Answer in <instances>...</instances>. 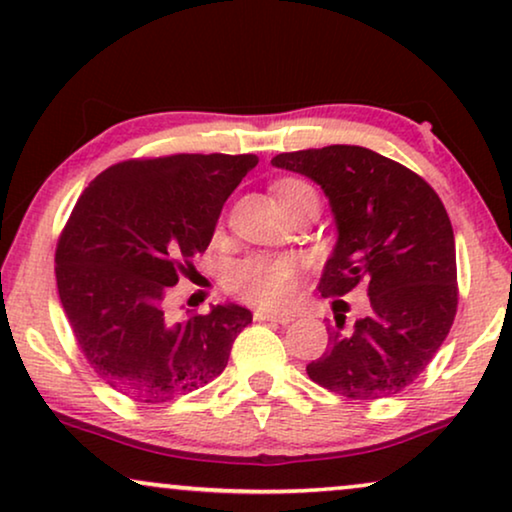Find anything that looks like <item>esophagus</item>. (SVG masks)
I'll return each instance as SVG.
<instances>
[{"label": "esophagus", "instance_id": "esophagus-1", "mask_svg": "<svg viewBox=\"0 0 512 512\" xmlns=\"http://www.w3.org/2000/svg\"><path fill=\"white\" fill-rule=\"evenodd\" d=\"M256 321H275V324H289L293 321L291 312H272V310H256L254 312Z\"/></svg>", "mask_w": 512, "mask_h": 512}]
</instances>
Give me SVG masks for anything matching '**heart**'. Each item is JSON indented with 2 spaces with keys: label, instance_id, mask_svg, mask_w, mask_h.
<instances>
[{
  "label": "heart",
  "instance_id": "b5f03b06",
  "mask_svg": "<svg viewBox=\"0 0 512 512\" xmlns=\"http://www.w3.org/2000/svg\"><path fill=\"white\" fill-rule=\"evenodd\" d=\"M279 207L286 209L303 198H317L314 188L298 179H282L272 186ZM300 268L291 256H249L235 265L228 277V289L249 303L282 307L298 291Z\"/></svg>",
  "mask_w": 512,
  "mask_h": 512
}]
</instances>
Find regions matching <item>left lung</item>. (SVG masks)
Listing matches in <instances>:
<instances>
[{
  "mask_svg": "<svg viewBox=\"0 0 512 512\" xmlns=\"http://www.w3.org/2000/svg\"><path fill=\"white\" fill-rule=\"evenodd\" d=\"M272 165L305 174L331 205L338 242L319 279L321 296L366 284L368 317H335L326 352L307 366L328 391L375 401L417 380L457 314L454 233L438 193L396 160L363 146L279 153Z\"/></svg>",
  "mask_w": 512,
  "mask_h": 512,
  "instance_id": "left-lung-1",
  "label": "left lung"
}]
</instances>
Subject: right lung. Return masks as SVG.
Masks as SVG:
<instances>
[{
	"label": "right lung",
	"instance_id": "add662e5",
	"mask_svg": "<svg viewBox=\"0 0 512 512\" xmlns=\"http://www.w3.org/2000/svg\"><path fill=\"white\" fill-rule=\"evenodd\" d=\"M256 163L254 153L125 160L81 193L55 249V279L83 356L111 389L165 403L223 373L251 324L247 307L170 321L163 303Z\"/></svg>",
	"mask_w": 512,
	"mask_h": 512
}]
</instances>
